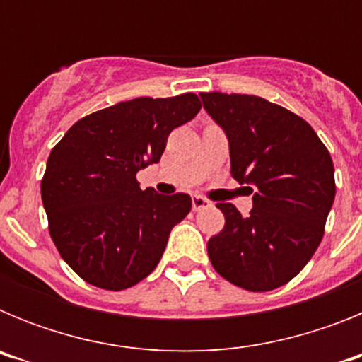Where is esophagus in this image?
Returning a JSON list of instances; mask_svg holds the SVG:
<instances>
[{
    "mask_svg": "<svg viewBox=\"0 0 362 362\" xmlns=\"http://www.w3.org/2000/svg\"><path fill=\"white\" fill-rule=\"evenodd\" d=\"M209 206H210L209 199H204V197H201V196L192 197V209H194V212H199V210L209 209Z\"/></svg>",
    "mask_w": 362,
    "mask_h": 362,
    "instance_id": "obj_1",
    "label": "esophagus"
}]
</instances>
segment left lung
Instances as JSON below:
<instances>
[{
    "mask_svg": "<svg viewBox=\"0 0 362 362\" xmlns=\"http://www.w3.org/2000/svg\"><path fill=\"white\" fill-rule=\"evenodd\" d=\"M204 110L225 130L232 177L252 185L243 217L217 203L225 228L210 238L221 277L250 292L279 288L306 267L325 235L335 197L334 163L315 130L293 112L248 94L201 92Z\"/></svg>",
    "mask_w": 362,
    "mask_h": 362,
    "instance_id": "8db88e82",
    "label": "left lung"
}]
</instances>
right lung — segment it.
I'll use <instances>...</instances> for the list:
<instances>
[{
	"mask_svg": "<svg viewBox=\"0 0 362 362\" xmlns=\"http://www.w3.org/2000/svg\"><path fill=\"white\" fill-rule=\"evenodd\" d=\"M199 110L192 92L121 101L74 123L52 148L41 179L50 238L86 283L117 292L158 267L192 199L141 190L136 174L158 163L168 134Z\"/></svg>",
	"mask_w": 362,
	"mask_h": 362,
	"instance_id": "obj_1",
	"label": "right lung"
}]
</instances>
